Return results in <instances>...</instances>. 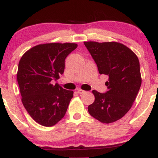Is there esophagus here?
<instances>
[{"label":"esophagus","mask_w":158,"mask_h":158,"mask_svg":"<svg viewBox=\"0 0 158 158\" xmlns=\"http://www.w3.org/2000/svg\"><path fill=\"white\" fill-rule=\"evenodd\" d=\"M77 93H78V94H84V93H85V90H82V89H78V90H77Z\"/></svg>","instance_id":"esophagus-1"}]
</instances>
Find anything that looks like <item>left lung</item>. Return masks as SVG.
<instances>
[{"mask_svg": "<svg viewBox=\"0 0 158 158\" xmlns=\"http://www.w3.org/2000/svg\"><path fill=\"white\" fill-rule=\"evenodd\" d=\"M84 44L100 74L109 76L107 91L93 90L94 102L88 111L101 122L109 124L122 118L131 109L141 86L139 62L130 49L121 43L85 42Z\"/></svg>", "mask_w": 158, "mask_h": 158, "instance_id": "8db88e82", "label": "left lung"}]
</instances>
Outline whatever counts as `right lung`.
Wrapping results in <instances>:
<instances>
[{
	"instance_id": "1",
	"label": "right lung",
	"mask_w": 158,
	"mask_h": 158,
	"mask_svg": "<svg viewBox=\"0 0 158 158\" xmlns=\"http://www.w3.org/2000/svg\"><path fill=\"white\" fill-rule=\"evenodd\" d=\"M77 47L74 43L39 44L19 61L17 81L21 101L31 117L42 126H54L65 115L73 91L52 82L63 74L65 58Z\"/></svg>"
}]
</instances>
